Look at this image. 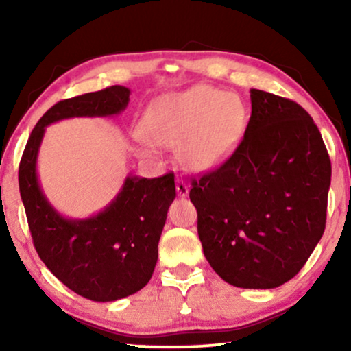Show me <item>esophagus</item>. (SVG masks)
Returning a JSON list of instances; mask_svg holds the SVG:
<instances>
[{
	"instance_id": "1",
	"label": "esophagus",
	"mask_w": 351,
	"mask_h": 351,
	"mask_svg": "<svg viewBox=\"0 0 351 351\" xmlns=\"http://www.w3.org/2000/svg\"><path fill=\"white\" fill-rule=\"evenodd\" d=\"M176 190H177V195L182 196V198L189 195V185H186V182L182 179L176 180Z\"/></svg>"
}]
</instances>
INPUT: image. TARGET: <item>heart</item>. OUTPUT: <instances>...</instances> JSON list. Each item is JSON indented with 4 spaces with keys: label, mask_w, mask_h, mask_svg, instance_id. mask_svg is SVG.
<instances>
[{
    "label": "heart",
    "mask_w": 351,
    "mask_h": 351,
    "mask_svg": "<svg viewBox=\"0 0 351 351\" xmlns=\"http://www.w3.org/2000/svg\"><path fill=\"white\" fill-rule=\"evenodd\" d=\"M247 126L244 105L213 86H193L148 105L138 124L143 150L152 143L177 148L179 160L193 171L223 165L241 143Z\"/></svg>",
    "instance_id": "1"
}]
</instances>
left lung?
<instances>
[{
    "mask_svg": "<svg viewBox=\"0 0 351 351\" xmlns=\"http://www.w3.org/2000/svg\"><path fill=\"white\" fill-rule=\"evenodd\" d=\"M241 143L191 180L198 237L214 271L273 289L305 265L326 228L330 160L313 118L291 99L251 89Z\"/></svg>",
    "mask_w": 351,
    "mask_h": 351,
    "instance_id": "obj_1",
    "label": "left lung"
}]
</instances>
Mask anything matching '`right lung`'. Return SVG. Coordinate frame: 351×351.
Wrapping results in <instances>:
<instances>
[{
	"label": "right lung",
	"mask_w": 351,
	"mask_h": 351,
	"mask_svg": "<svg viewBox=\"0 0 351 351\" xmlns=\"http://www.w3.org/2000/svg\"><path fill=\"white\" fill-rule=\"evenodd\" d=\"M129 94L124 86H110L57 102L33 128L19 166V189L38 256L69 289L94 302L123 299L150 281L167 209L176 198L174 174L129 176L107 208L73 220L57 213L43 195L36 158L47 124L118 114L128 107Z\"/></svg>",
	"instance_id": "add662e5"
}]
</instances>
